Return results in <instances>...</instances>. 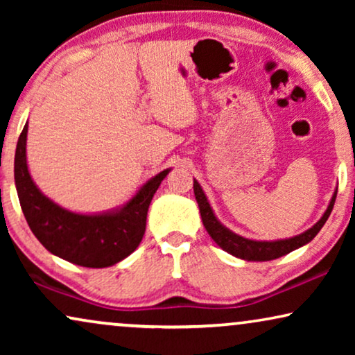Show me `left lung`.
I'll return each mask as SVG.
<instances>
[{"label":"left lung","mask_w":355,"mask_h":355,"mask_svg":"<svg viewBox=\"0 0 355 355\" xmlns=\"http://www.w3.org/2000/svg\"><path fill=\"white\" fill-rule=\"evenodd\" d=\"M193 193H196L198 208H200V216L203 221V226L208 234L211 236V239L216 242L218 245L221 247L223 250L230 252L231 255L239 257L242 260H249V261H268V260H275L279 259L289 252H293L299 247H302L313 239L315 236L318 234V231L322 230L324 223H327L328 216L331 215V210L334 207V200H336V193L329 202V205L324 211V215L322 216L317 225L310 227L309 231L302 232V234L291 237V239H284V241H273V242H261V241H250L245 239V237H241L231 232L227 227L221 225L220 221L216 220V216L213 215V210L208 203L205 193H203L200 184L197 181H193Z\"/></svg>","instance_id":"obj_1"}]
</instances>
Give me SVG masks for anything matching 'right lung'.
Wrapping results in <instances>:
<instances>
[{
  "label": "right lung",
  "mask_w": 355,
  "mask_h": 355,
  "mask_svg": "<svg viewBox=\"0 0 355 355\" xmlns=\"http://www.w3.org/2000/svg\"><path fill=\"white\" fill-rule=\"evenodd\" d=\"M26 140L27 124L17 140L14 179L24 216L42 245L87 268H105L132 254L145 234L150 202L169 169L145 182L119 211L77 215L53 203L33 184L27 169Z\"/></svg>",
  "instance_id": "right-lung-1"
}]
</instances>
